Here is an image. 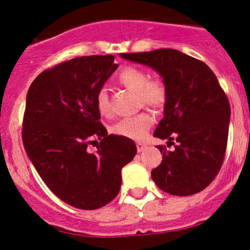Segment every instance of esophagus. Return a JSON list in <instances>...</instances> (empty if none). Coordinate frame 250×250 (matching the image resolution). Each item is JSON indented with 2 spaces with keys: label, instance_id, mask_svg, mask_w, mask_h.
I'll list each match as a JSON object with an SVG mask.
<instances>
[{
  "label": "esophagus",
  "instance_id": "esophagus-1",
  "mask_svg": "<svg viewBox=\"0 0 250 250\" xmlns=\"http://www.w3.org/2000/svg\"><path fill=\"white\" fill-rule=\"evenodd\" d=\"M145 147H146V145L143 144V143H136V149H138V152H141Z\"/></svg>",
  "mask_w": 250,
  "mask_h": 250
}]
</instances>
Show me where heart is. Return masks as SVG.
<instances>
[{
  "instance_id": "obj_1",
  "label": "heart",
  "mask_w": 250,
  "mask_h": 250,
  "mask_svg": "<svg viewBox=\"0 0 250 250\" xmlns=\"http://www.w3.org/2000/svg\"><path fill=\"white\" fill-rule=\"evenodd\" d=\"M118 81L126 89L138 94L139 104H143L155 111L164 109L167 101V85L161 80H155V79L150 80V75L145 70L135 66H127L121 70L118 76ZM95 104L101 115L109 114V98L105 89L99 90L95 96ZM152 121L154 120L151 115L147 112H141L131 118L121 119L115 125H112L111 131L124 138L140 140L146 135V132L151 127Z\"/></svg>"
}]
</instances>
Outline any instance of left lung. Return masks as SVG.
Returning <instances> with one entry per match:
<instances>
[{
  "label": "left lung",
  "instance_id": "left-lung-1",
  "mask_svg": "<svg viewBox=\"0 0 250 250\" xmlns=\"http://www.w3.org/2000/svg\"><path fill=\"white\" fill-rule=\"evenodd\" d=\"M121 57L154 68L167 85L164 118L154 136L174 149L158 145L163 160L151 170L152 180L171 195L199 193L219 173L228 143L230 105L218 79L203 61L173 48Z\"/></svg>",
  "mask_w": 250,
  "mask_h": 250
}]
</instances>
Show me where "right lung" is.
I'll return each instance as SVG.
<instances>
[{
	"instance_id": "right-lung-1",
	"label": "right lung",
	"mask_w": 250,
	"mask_h": 250,
	"mask_svg": "<svg viewBox=\"0 0 250 250\" xmlns=\"http://www.w3.org/2000/svg\"><path fill=\"white\" fill-rule=\"evenodd\" d=\"M112 55L75 57L47 68L31 83L22 140L31 163L52 193L71 207L94 210L111 202L135 143L107 135L95 96L118 68ZM100 140L101 143L97 141ZM96 142V153L87 146Z\"/></svg>"
}]
</instances>
